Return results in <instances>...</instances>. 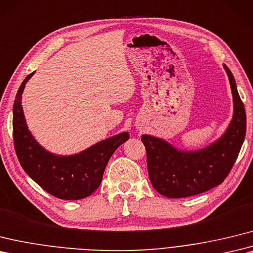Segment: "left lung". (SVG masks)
<instances>
[{"label":"left lung","instance_id":"left-lung-1","mask_svg":"<svg viewBox=\"0 0 253 253\" xmlns=\"http://www.w3.org/2000/svg\"><path fill=\"white\" fill-rule=\"evenodd\" d=\"M233 95L234 113L225 132L206 148L182 151L166 140L143 134L151 183L168 198H182L209 191L230 173L246 136V111L236 82L225 64Z\"/></svg>","mask_w":253,"mask_h":253}]
</instances>
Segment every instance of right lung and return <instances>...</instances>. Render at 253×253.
<instances>
[{
    "mask_svg": "<svg viewBox=\"0 0 253 253\" xmlns=\"http://www.w3.org/2000/svg\"><path fill=\"white\" fill-rule=\"evenodd\" d=\"M29 74L22 82L13 109V134L17 157L34 182L60 199L78 201L91 195L102 181L105 166L115 150L129 139L121 132L73 155H57L45 150L28 129L21 98Z\"/></svg>",
    "mask_w": 253,
    "mask_h": 253,
    "instance_id": "right-lung-1",
    "label": "right lung"
}]
</instances>
